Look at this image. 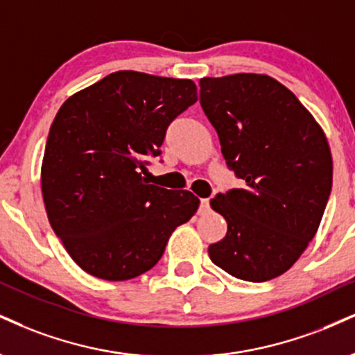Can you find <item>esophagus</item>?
I'll list each match as a JSON object with an SVG mask.
<instances>
[{
  "mask_svg": "<svg viewBox=\"0 0 355 355\" xmlns=\"http://www.w3.org/2000/svg\"><path fill=\"white\" fill-rule=\"evenodd\" d=\"M208 210H210V202H208V198H202V200H200L198 211L200 213H207Z\"/></svg>",
  "mask_w": 355,
  "mask_h": 355,
  "instance_id": "esophagus-1",
  "label": "esophagus"
}]
</instances>
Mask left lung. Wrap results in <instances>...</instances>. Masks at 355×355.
<instances>
[{
	"mask_svg": "<svg viewBox=\"0 0 355 355\" xmlns=\"http://www.w3.org/2000/svg\"><path fill=\"white\" fill-rule=\"evenodd\" d=\"M200 104L243 183L210 200L228 232L208 254L238 279L270 281L297 261L321 223L332 189L326 135L270 76L200 79Z\"/></svg>",
	"mask_w": 355,
	"mask_h": 355,
	"instance_id": "1",
	"label": "left lung"
}]
</instances>
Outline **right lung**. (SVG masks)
<instances>
[{
  "label": "right lung",
  "instance_id": "add662e5",
  "mask_svg": "<svg viewBox=\"0 0 355 355\" xmlns=\"http://www.w3.org/2000/svg\"><path fill=\"white\" fill-rule=\"evenodd\" d=\"M196 99L190 79L119 71L59 109L42 160V198L54 233L85 272L107 281L144 275L198 210L191 191L142 177L170 123Z\"/></svg>",
  "mask_w": 355,
  "mask_h": 355
}]
</instances>
